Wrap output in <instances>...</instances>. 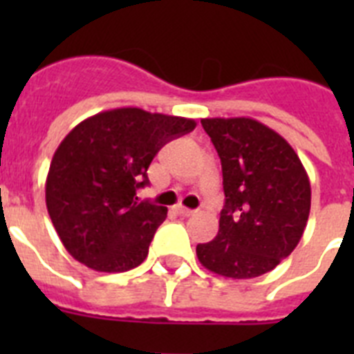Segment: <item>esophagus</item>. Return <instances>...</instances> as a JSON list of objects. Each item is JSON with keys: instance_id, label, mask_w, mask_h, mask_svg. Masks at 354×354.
<instances>
[{"instance_id": "esophagus-1", "label": "esophagus", "mask_w": 354, "mask_h": 354, "mask_svg": "<svg viewBox=\"0 0 354 354\" xmlns=\"http://www.w3.org/2000/svg\"><path fill=\"white\" fill-rule=\"evenodd\" d=\"M175 211H177V214H180V216H192L193 212V209H187V207H184V205H177V207H175Z\"/></svg>"}]
</instances>
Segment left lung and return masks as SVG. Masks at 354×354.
Listing matches in <instances>:
<instances>
[{
  "label": "left lung",
  "instance_id": "obj_1",
  "mask_svg": "<svg viewBox=\"0 0 354 354\" xmlns=\"http://www.w3.org/2000/svg\"><path fill=\"white\" fill-rule=\"evenodd\" d=\"M221 159L225 205L218 236L196 245L209 271L234 280L274 270L298 246L310 214V180L277 131L248 117L202 118Z\"/></svg>",
  "mask_w": 354,
  "mask_h": 354
}]
</instances>
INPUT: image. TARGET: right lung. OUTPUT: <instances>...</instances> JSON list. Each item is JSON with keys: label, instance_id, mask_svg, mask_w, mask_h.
Masks as SVG:
<instances>
[{"label": "right lung", "instance_id": "obj_1", "mask_svg": "<svg viewBox=\"0 0 354 354\" xmlns=\"http://www.w3.org/2000/svg\"><path fill=\"white\" fill-rule=\"evenodd\" d=\"M193 118L140 108L101 111L58 145L46 179V205L65 250L102 273L142 264L168 209L140 202L147 170L165 143L195 129Z\"/></svg>", "mask_w": 354, "mask_h": 354}]
</instances>
